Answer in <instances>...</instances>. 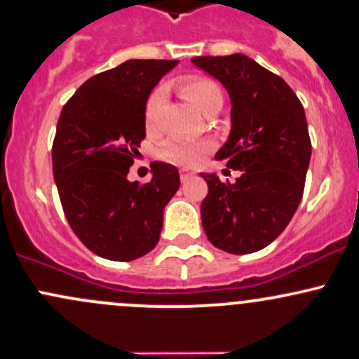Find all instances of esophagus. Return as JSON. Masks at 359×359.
<instances>
[{
  "label": "esophagus",
  "mask_w": 359,
  "mask_h": 359,
  "mask_svg": "<svg viewBox=\"0 0 359 359\" xmlns=\"http://www.w3.org/2000/svg\"><path fill=\"white\" fill-rule=\"evenodd\" d=\"M192 175H194V172L186 170V168H182V170H180V180H182V182H186V180L191 179Z\"/></svg>",
  "instance_id": "1"
}]
</instances>
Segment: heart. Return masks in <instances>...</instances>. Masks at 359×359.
<instances>
[{
    "mask_svg": "<svg viewBox=\"0 0 359 359\" xmlns=\"http://www.w3.org/2000/svg\"><path fill=\"white\" fill-rule=\"evenodd\" d=\"M182 92L189 100L194 104L196 109L201 112H206L216 102H222V90L210 78L192 76L187 78L182 83ZM165 98L163 86H156L147 98L144 104V124L148 129L155 126L156 114ZM210 149V143L206 141H186V140H170L160 148L158 155L161 160L170 161V163L182 165V167H194L198 165L206 151Z\"/></svg>",
    "mask_w": 359,
    "mask_h": 359,
    "instance_id": "obj_1",
    "label": "heart"
}]
</instances>
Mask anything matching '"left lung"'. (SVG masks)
<instances>
[{"label":"left lung","instance_id":"obj_1","mask_svg":"<svg viewBox=\"0 0 359 359\" xmlns=\"http://www.w3.org/2000/svg\"><path fill=\"white\" fill-rule=\"evenodd\" d=\"M196 66L231 98V131L216 160L240 170L237 182L201 173L208 238L230 254H252L283 233L300 204L312 143L305 110L288 83L245 54L199 56Z\"/></svg>","mask_w":359,"mask_h":359}]
</instances>
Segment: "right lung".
<instances>
[{"instance_id":"right-lung-1","label":"right lung","mask_w":359,"mask_h":359,"mask_svg":"<svg viewBox=\"0 0 359 359\" xmlns=\"http://www.w3.org/2000/svg\"><path fill=\"white\" fill-rule=\"evenodd\" d=\"M177 61L129 59L86 80L66 102L53 143V173L71 230L93 254L128 262L155 249L179 170L153 161L151 180L129 182L144 104Z\"/></svg>"}]
</instances>
